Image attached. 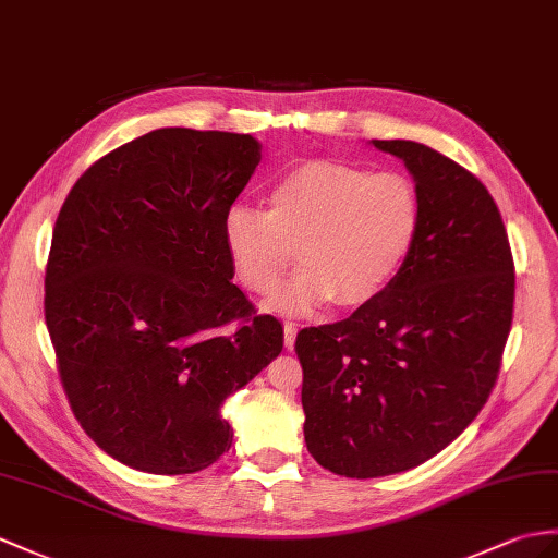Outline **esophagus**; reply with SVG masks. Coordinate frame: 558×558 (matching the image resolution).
Here are the masks:
<instances>
[{"mask_svg": "<svg viewBox=\"0 0 558 558\" xmlns=\"http://www.w3.org/2000/svg\"><path fill=\"white\" fill-rule=\"evenodd\" d=\"M295 333H298V326L293 322L283 324V345H287L289 350L295 345Z\"/></svg>", "mask_w": 558, "mask_h": 558, "instance_id": "1", "label": "esophagus"}]
</instances>
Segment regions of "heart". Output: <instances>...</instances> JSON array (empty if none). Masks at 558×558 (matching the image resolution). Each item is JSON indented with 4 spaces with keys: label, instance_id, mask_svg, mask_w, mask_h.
I'll list each match as a JSON object with an SVG mask.
<instances>
[{
    "label": "heart",
    "instance_id": "1",
    "mask_svg": "<svg viewBox=\"0 0 558 558\" xmlns=\"http://www.w3.org/2000/svg\"><path fill=\"white\" fill-rule=\"evenodd\" d=\"M269 210L234 203L222 217V241L239 279L271 295L289 269L305 263L279 298L287 312L336 301L360 307L381 295L410 257L421 198L410 177L310 160L267 189Z\"/></svg>",
    "mask_w": 558,
    "mask_h": 558
}]
</instances>
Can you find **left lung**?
I'll list each match as a JSON object with an SVG mask.
<instances>
[{"label": "left lung", "instance_id": "8db88e82", "mask_svg": "<svg viewBox=\"0 0 558 558\" xmlns=\"http://www.w3.org/2000/svg\"><path fill=\"white\" fill-rule=\"evenodd\" d=\"M372 144L414 177L416 243L381 295L295 338L307 450L345 478L445 450L490 398L513 317L509 236L478 177L424 144Z\"/></svg>", "mask_w": 558, "mask_h": 558}]
</instances>
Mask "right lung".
Masks as SVG:
<instances>
[{"label": "right lung", "mask_w": 558, "mask_h": 558, "mask_svg": "<svg viewBox=\"0 0 558 558\" xmlns=\"http://www.w3.org/2000/svg\"><path fill=\"white\" fill-rule=\"evenodd\" d=\"M257 162L251 134L162 128L99 158L63 201L47 329L75 418L125 466L208 469L232 447L222 402L283 348L222 241Z\"/></svg>", "instance_id": "right-lung-1"}]
</instances>
